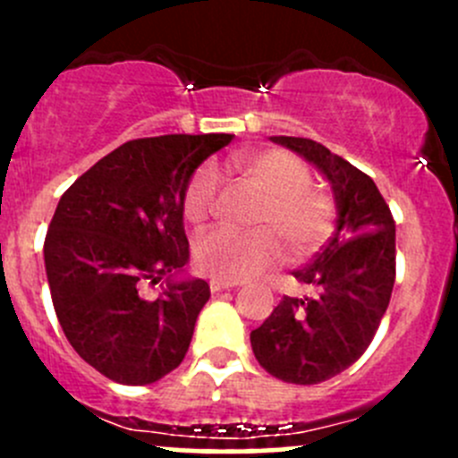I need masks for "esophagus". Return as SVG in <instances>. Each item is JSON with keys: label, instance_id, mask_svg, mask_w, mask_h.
<instances>
[{"label": "esophagus", "instance_id": "34e87169", "mask_svg": "<svg viewBox=\"0 0 458 458\" xmlns=\"http://www.w3.org/2000/svg\"><path fill=\"white\" fill-rule=\"evenodd\" d=\"M237 281H225V279H219V276H212L210 279V290L212 293H224V290H230V288H237Z\"/></svg>", "mask_w": 458, "mask_h": 458}]
</instances>
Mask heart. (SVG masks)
Returning <instances> with one entry per match:
<instances>
[{"instance_id":"obj_1","label":"heart","mask_w":458,"mask_h":458,"mask_svg":"<svg viewBox=\"0 0 458 458\" xmlns=\"http://www.w3.org/2000/svg\"><path fill=\"white\" fill-rule=\"evenodd\" d=\"M234 165L266 197L259 212L261 228H219L197 242V263L210 275L228 281L255 276L285 257V242L294 255H308L321 246L335 225V206L323 191L310 186V170L293 152L261 150L239 157ZM219 195V174L201 165L183 192V215L203 224Z\"/></svg>"}]
</instances>
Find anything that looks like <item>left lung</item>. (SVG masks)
<instances>
[{"label": "left lung", "mask_w": 458, "mask_h": 458, "mask_svg": "<svg viewBox=\"0 0 458 458\" xmlns=\"http://www.w3.org/2000/svg\"><path fill=\"white\" fill-rule=\"evenodd\" d=\"M315 165L332 188L330 242L294 279L310 297H284L250 332L252 352L272 377L315 386L352 366L370 345L394 288V219L377 183L344 157L303 137H270Z\"/></svg>", "instance_id": "left-lung-1"}]
</instances>
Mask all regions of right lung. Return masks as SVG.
<instances>
[{
    "label": "right lung",
    "instance_id": "right-lung-1",
    "mask_svg": "<svg viewBox=\"0 0 458 458\" xmlns=\"http://www.w3.org/2000/svg\"><path fill=\"white\" fill-rule=\"evenodd\" d=\"M234 135L132 140L86 170L57 203L44 243L64 335L110 381L148 386L183 361L210 285L186 275L183 192ZM166 279L146 300L139 281Z\"/></svg>",
    "mask_w": 458,
    "mask_h": 458
}]
</instances>
